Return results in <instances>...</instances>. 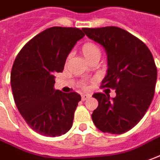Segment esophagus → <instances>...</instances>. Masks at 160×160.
Here are the masks:
<instances>
[{
  "instance_id": "1",
  "label": "esophagus",
  "mask_w": 160,
  "mask_h": 160,
  "mask_svg": "<svg viewBox=\"0 0 160 160\" xmlns=\"http://www.w3.org/2000/svg\"><path fill=\"white\" fill-rule=\"evenodd\" d=\"M89 98H91V95H89V94H82V101H85V100Z\"/></svg>"
}]
</instances>
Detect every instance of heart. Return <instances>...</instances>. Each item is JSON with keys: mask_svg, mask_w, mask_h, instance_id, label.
I'll return each mask as SVG.
<instances>
[{"mask_svg": "<svg viewBox=\"0 0 160 160\" xmlns=\"http://www.w3.org/2000/svg\"><path fill=\"white\" fill-rule=\"evenodd\" d=\"M82 53L86 60H90L91 57H94L97 54H100V49L94 42H87L82 46Z\"/></svg>", "mask_w": 160, "mask_h": 160, "instance_id": "b5f03b06", "label": "heart"}]
</instances>
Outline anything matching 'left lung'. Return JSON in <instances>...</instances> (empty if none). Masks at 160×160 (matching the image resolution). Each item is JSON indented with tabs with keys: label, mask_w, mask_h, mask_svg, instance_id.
Instances as JSON below:
<instances>
[{
	"label": "left lung",
	"mask_w": 160,
	"mask_h": 160,
	"mask_svg": "<svg viewBox=\"0 0 160 160\" xmlns=\"http://www.w3.org/2000/svg\"><path fill=\"white\" fill-rule=\"evenodd\" d=\"M90 39L101 45L107 55V73L102 86L116 90V97L95 93L98 106L91 118L103 132L122 134L142 119L152 101L157 68L147 46L120 28H83Z\"/></svg>",
	"instance_id": "1"
}]
</instances>
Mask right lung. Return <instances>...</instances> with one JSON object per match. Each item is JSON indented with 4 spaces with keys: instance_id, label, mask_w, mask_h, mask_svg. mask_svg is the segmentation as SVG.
<instances>
[{
    "instance_id": "1",
    "label": "right lung",
    "mask_w": 160,
    "mask_h": 160,
    "mask_svg": "<svg viewBox=\"0 0 160 160\" xmlns=\"http://www.w3.org/2000/svg\"><path fill=\"white\" fill-rule=\"evenodd\" d=\"M83 36L77 28H49L26 43L14 62L10 82L16 107L41 135L58 137L72 127L81 96L56 91L54 75L63 70L71 49Z\"/></svg>"
}]
</instances>
